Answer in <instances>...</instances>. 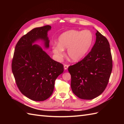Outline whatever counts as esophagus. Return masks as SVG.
<instances>
[{"mask_svg":"<svg viewBox=\"0 0 124 124\" xmlns=\"http://www.w3.org/2000/svg\"><path fill=\"white\" fill-rule=\"evenodd\" d=\"M63 68H64L65 70H67L68 68V65H64L63 66Z\"/></svg>","mask_w":124,"mask_h":124,"instance_id":"34e87169","label":"esophagus"}]
</instances>
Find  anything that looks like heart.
Listing matches in <instances>:
<instances>
[{
  "label": "heart",
  "instance_id": "heart-1",
  "mask_svg": "<svg viewBox=\"0 0 124 124\" xmlns=\"http://www.w3.org/2000/svg\"><path fill=\"white\" fill-rule=\"evenodd\" d=\"M93 39V33L89 30H69L59 37L58 44L52 46L53 53L58 61H61L65 55L64 50L68 48L67 54L69 58L72 62H77L88 53Z\"/></svg>",
  "mask_w": 124,
  "mask_h": 124
}]
</instances>
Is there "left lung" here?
<instances>
[{"label":"left lung","mask_w":124,"mask_h":124,"mask_svg":"<svg viewBox=\"0 0 124 124\" xmlns=\"http://www.w3.org/2000/svg\"><path fill=\"white\" fill-rule=\"evenodd\" d=\"M91 51L80 62L70 66L71 87L82 99L91 100L106 89L112 70V58L107 39L97 31Z\"/></svg>","instance_id":"left-lung-1"}]
</instances>
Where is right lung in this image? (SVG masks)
<instances>
[{
	"label": "right lung",
	"instance_id": "add662e5",
	"mask_svg": "<svg viewBox=\"0 0 124 124\" xmlns=\"http://www.w3.org/2000/svg\"><path fill=\"white\" fill-rule=\"evenodd\" d=\"M51 26L33 28L18 41L12 62V71L20 92L33 101H44L52 95L56 78L63 72V66L52 59L35 43L42 41L49 47L47 32Z\"/></svg>",
	"mask_w": 124,
	"mask_h": 124
}]
</instances>
